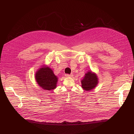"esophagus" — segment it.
Listing matches in <instances>:
<instances>
[{
    "mask_svg": "<svg viewBox=\"0 0 134 134\" xmlns=\"http://www.w3.org/2000/svg\"><path fill=\"white\" fill-rule=\"evenodd\" d=\"M65 76L67 77H71L73 76V74H65Z\"/></svg>",
    "mask_w": 134,
    "mask_h": 134,
    "instance_id": "34e87169",
    "label": "esophagus"
}]
</instances>
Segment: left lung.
Listing matches in <instances>:
<instances>
[{"label": "left lung", "mask_w": 134, "mask_h": 134, "mask_svg": "<svg viewBox=\"0 0 134 134\" xmlns=\"http://www.w3.org/2000/svg\"><path fill=\"white\" fill-rule=\"evenodd\" d=\"M81 87L85 91L94 89L98 83L97 75L91 70L86 73L83 79L81 80Z\"/></svg>", "instance_id": "obj_1"}]
</instances>
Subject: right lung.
Masks as SVG:
<instances>
[{
  "label": "right lung",
  "instance_id": "right-lung-1",
  "mask_svg": "<svg viewBox=\"0 0 134 134\" xmlns=\"http://www.w3.org/2000/svg\"><path fill=\"white\" fill-rule=\"evenodd\" d=\"M38 85L46 90H53L56 88L58 77L54 73L53 71L46 65H43L38 69L35 74Z\"/></svg>",
  "mask_w": 134,
  "mask_h": 134
}]
</instances>
